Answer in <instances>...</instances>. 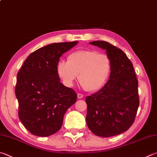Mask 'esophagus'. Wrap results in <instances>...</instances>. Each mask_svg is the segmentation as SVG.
<instances>
[{
    "mask_svg": "<svg viewBox=\"0 0 157 157\" xmlns=\"http://www.w3.org/2000/svg\"><path fill=\"white\" fill-rule=\"evenodd\" d=\"M84 97V95H82V94H80V93H78V99H82V98Z\"/></svg>",
    "mask_w": 157,
    "mask_h": 157,
    "instance_id": "34e87169",
    "label": "esophagus"
}]
</instances>
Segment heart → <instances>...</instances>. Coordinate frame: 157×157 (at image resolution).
<instances>
[{"instance_id": "obj_1", "label": "heart", "mask_w": 157, "mask_h": 157, "mask_svg": "<svg viewBox=\"0 0 157 157\" xmlns=\"http://www.w3.org/2000/svg\"><path fill=\"white\" fill-rule=\"evenodd\" d=\"M111 60L107 54L95 49H81L70 53L67 62L60 61L57 72L67 86H71L78 75L84 89L93 92L104 86L109 78Z\"/></svg>"}]
</instances>
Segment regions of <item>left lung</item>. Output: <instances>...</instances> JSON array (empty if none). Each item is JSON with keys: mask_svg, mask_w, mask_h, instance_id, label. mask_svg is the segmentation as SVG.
Returning <instances> with one entry per match:
<instances>
[{"mask_svg": "<svg viewBox=\"0 0 157 157\" xmlns=\"http://www.w3.org/2000/svg\"><path fill=\"white\" fill-rule=\"evenodd\" d=\"M90 44L106 50L111 71L104 86L86 98V124L94 135L110 137L128 130L135 121L139 105L138 80L123 51L106 41Z\"/></svg>", "mask_w": 157, "mask_h": 157, "instance_id": "1", "label": "left lung"}]
</instances>
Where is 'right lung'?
<instances>
[{
    "label": "right lung",
    "instance_id": "1",
    "mask_svg": "<svg viewBox=\"0 0 157 157\" xmlns=\"http://www.w3.org/2000/svg\"><path fill=\"white\" fill-rule=\"evenodd\" d=\"M78 43H53L40 48L27 57L17 74L18 117L34 135L48 136L58 132L65 113L75 103L77 94L61 83L57 65L62 54Z\"/></svg>",
    "mask_w": 157,
    "mask_h": 157
}]
</instances>
